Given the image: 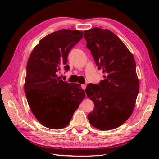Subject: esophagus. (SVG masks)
<instances>
[{
	"mask_svg": "<svg viewBox=\"0 0 159 159\" xmlns=\"http://www.w3.org/2000/svg\"><path fill=\"white\" fill-rule=\"evenodd\" d=\"M81 87H82L83 89L85 90L86 89V85H81Z\"/></svg>",
	"mask_w": 159,
	"mask_h": 159,
	"instance_id": "34e87169",
	"label": "esophagus"
}]
</instances>
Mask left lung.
Returning a JSON list of instances; mask_svg holds the SVG:
<instances>
[{"mask_svg":"<svg viewBox=\"0 0 159 159\" xmlns=\"http://www.w3.org/2000/svg\"><path fill=\"white\" fill-rule=\"evenodd\" d=\"M90 50L104 79L89 83L85 92L94 103L87 117L92 126L102 130L120 126L133 113L139 90L136 63L129 50L109 29L95 27L84 31Z\"/></svg>","mask_w":159,"mask_h":159,"instance_id":"obj_1","label":"left lung"}]
</instances>
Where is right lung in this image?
Returning <instances> with one entry per match:
<instances>
[{"mask_svg": "<svg viewBox=\"0 0 159 159\" xmlns=\"http://www.w3.org/2000/svg\"><path fill=\"white\" fill-rule=\"evenodd\" d=\"M83 31L63 29L39 42L30 55L25 83L26 100L36 119L52 129L66 127L85 96L79 84H69L58 76L69 70L67 58L83 38Z\"/></svg>", "mask_w": 159, "mask_h": 159, "instance_id": "obj_1", "label": "right lung"}]
</instances>
